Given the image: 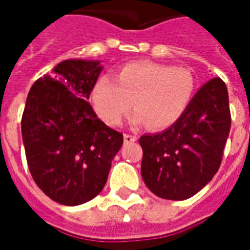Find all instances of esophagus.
Wrapping results in <instances>:
<instances>
[{
  "label": "esophagus",
  "instance_id": "34e87169",
  "mask_svg": "<svg viewBox=\"0 0 250 250\" xmlns=\"http://www.w3.org/2000/svg\"><path fill=\"white\" fill-rule=\"evenodd\" d=\"M136 138L135 135H130V134H125V143H134V142H136Z\"/></svg>",
  "mask_w": 250,
  "mask_h": 250
}]
</instances>
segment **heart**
Wrapping results in <instances>:
<instances>
[{"label": "heart", "mask_w": 250, "mask_h": 250, "mask_svg": "<svg viewBox=\"0 0 250 250\" xmlns=\"http://www.w3.org/2000/svg\"><path fill=\"white\" fill-rule=\"evenodd\" d=\"M195 89L191 72L155 62H131L120 68L115 82L100 77L92 89L99 116L108 125L122 123L130 112L150 130H165L188 109Z\"/></svg>", "instance_id": "b5f03b06"}]
</instances>
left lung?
<instances>
[{"mask_svg": "<svg viewBox=\"0 0 250 250\" xmlns=\"http://www.w3.org/2000/svg\"><path fill=\"white\" fill-rule=\"evenodd\" d=\"M230 125L228 88L214 77L199 88L178 122L159 134L141 136L147 188L173 201L198 193L220 168Z\"/></svg>", "mask_w": 250, "mask_h": 250, "instance_id": "obj_1", "label": "left lung"}]
</instances>
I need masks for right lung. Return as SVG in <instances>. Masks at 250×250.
<instances>
[{
	"mask_svg": "<svg viewBox=\"0 0 250 250\" xmlns=\"http://www.w3.org/2000/svg\"><path fill=\"white\" fill-rule=\"evenodd\" d=\"M102 72L99 62L65 60L30 88L21 131L36 185L57 204L95 198L108 178L123 134L99 119L87 100Z\"/></svg>",
	"mask_w": 250,
	"mask_h": 250,
	"instance_id": "right-lung-1",
	"label": "right lung"
}]
</instances>
